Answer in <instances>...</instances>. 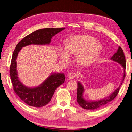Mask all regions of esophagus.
Wrapping results in <instances>:
<instances>
[{"label":"esophagus","mask_w":132,"mask_h":132,"mask_svg":"<svg viewBox=\"0 0 132 132\" xmlns=\"http://www.w3.org/2000/svg\"><path fill=\"white\" fill-rule=\"evenodd\" d=\"M75 77H76V75H75V74L74 73H69L68 74V78L70 79H73L75 78Z\"/></svg>","instance_id":"1"}]
</instances>
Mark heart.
Segmentation results:
<instances>
[{
  "label": "heart",
  "mask_w": 132,
  "mask_h": 132,
  "mask_svg": "<svg viewBox=\"0 0 132 132\" xmlns=\"http://www.w3.org/2000/svg\"><path fill=\"white\" fill-rule=\"evenodd\" d=\"M101 45L92 36L78 35L72 37L66 41L65 49L60 47L59 55L64 61L68 56L77 55L76 60L81 65H87L93 62L101 51Z\"/></svg>",
  "instance_id": "obj_1"
}]
</instances>
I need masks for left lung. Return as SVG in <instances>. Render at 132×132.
I'll return each instance as SVG.
<instances>
[{
    "label": "left lung",
    "mask_w": 132,
    "mask_h": 132,
    "mask_svg": "<svg viewBox=\"0 0 132 132\" xmlns=\"http://www.w3.org/2000/svg\"><path fill=\"white\" fill-rule=\"evenodd\" d=\"M111 59H112L113 61H114L116 62H117L119 63L123 67V70H124V73H123V80H122V81H123V80H124V78L125 77L126 59H125L124 53H123V51L122 48L121 47H118L117 51L114 54V55L111 58ZM122 84V82L121 83V84ZM120 87H118L117 90H116L115 91L113 92L110 95H109V97H106L105 99L97 101L88 102V101H85L83 98L82 95H83V93L84 91V87L82 86V85L81 84L80 82H78L77 97V102H78L79 105L81 106L82 108H84V109H85L94 110V109H98V108L104 106V105L108 104V103L110 102V101H112V100H113L115 98L116 96H117V95L118 94V92H119Z\"/></svg>",
    "instance_id": "1"
}]
</instances>
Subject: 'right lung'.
<instances>
[{
  "mask_svg": "<svg viewBox=\"0 0 132 132\" xmlns=\"http://www.w3.org/2000/svg\"><path fill=\"white\" fill-rule=\"evenodd\" d=\"M64 29L63 28H46L38 30L23 38L17 44L13 53L10 68L13 89L15 93L23 102L33 107L40 108L50 101L54 92L64 83V74H51L39 86L28 88L23 85L18 79L16 71V61L18 53L23 47L31 45H46L50 43L51 39L56 34Z\"/></svg>",
  "mask_w": 132,
  "mask_h": 132,
  "instance_id": "1",
  "label": "right lung"
}]
</instances>
